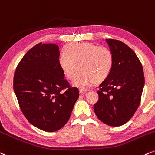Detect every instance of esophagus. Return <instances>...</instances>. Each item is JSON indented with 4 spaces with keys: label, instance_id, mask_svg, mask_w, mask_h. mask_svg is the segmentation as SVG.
<instances>
[{
    "label": "esophagus",
    "instance_id": "1",
    "mask_svg": "<svg viewBox=\"0 0 155 155\" xmlns=\"http://www.w3.org/2000/svg\"><path fill=\"white\" fill-rule=\"evenodd\" d=\"M88 89H85V88H80V89H79L80 94H83V95L86 94V93L88 92Z\"/></svg>",
    "mask_w": 155,
    "mask_h": 155
}]
</instances>
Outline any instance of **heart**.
<instances>
[{
  "label": "heart",
  "mask_w": 155,
  "mask_h": 155,
  "mask_svg": "<svg viewBox=\"0 0 155 155\" xmlns=\"http://www.w3.org/2000/svg\"><path fill=\"white\" fill-rule=\"evenodd\" d=\"M113 54L104 47L94 43H69L59 56V66L68 79H72L78 71H82L72 81L79 88L99 83L110 75L113 67Z\"/></svg>",
  "instance_id": "b5f03b06"
}]
</instances>
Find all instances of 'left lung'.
<instances>
[{
    "instance_id": "8db88e82",
    "label": "left lung",
    "mask_w": 155,
    "mask_h": 155,
    "mask_svg": "<svg viewBox=\"0 0 155 155\" xmlns=\"http://www.w3.org/2000/svg\"><path fill=\"white\" fill-rule=\"evenodd\" d=\"M114 63L110 75L99 85V101L94 106L97 117L110 126L124 125L141 101L144 75L135 52L123 42L106 39Z\"/></svg>"
}]
</instances>
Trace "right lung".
Listing matches in <instances>:
<instances>
[{
    "instance_id": "add662e5",
    "label": "right lung",
    "mask_w": 155,
    "mask_h": 155,
    "mask_svg": "<svg viewBox=\"0 0 155 155\" xmlns=\"http://www.w3.org/2000/svg\"><path fill=\"white\" fill-rule=\"evenodd\" d=\"M59 48L55 43L35 45L23 56L14 77V91L24 115L47 132L66 124L79 97L78 89L64 79Z\"/></svg>"
}]
</instances>
